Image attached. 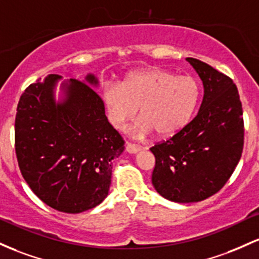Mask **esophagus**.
Masks as SVG:
<instances>
[{
	"mask_svg": "<svg viewBox=\"0 0 259 259\" xmlns=\"http://www.w3.org/2000/svg\"><path fill=\"white\" fill-rule=\"evenodd\" d=\"M139 150H141V148H139L138 145L132 144V143H127V144H126V152H127V153H130V154H136V153H138Z\"/></svg>",
	"mask_w": 259,
	"mask_h": 259,
	"instance_id": "esophagus-1",
	"label": "esophagus"
}]
</instances>
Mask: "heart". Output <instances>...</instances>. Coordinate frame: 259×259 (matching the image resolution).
Wrapping results in <instances>:
<instances>
[{"label": "heart", "mask_w": 259, "mask_h": 259, "mask_svg": "<svg viewBox=\"0 0 259 259\" xmlns=\"http://www.w3.org/2000/svg\"><path fill=\"white\" fill-rule=\"evenodd\" d=\"M200 97L198 80L191 75H176L162 68H147L124 75L120 84H106L103 99L110 123L122 130L143 115L133 131L137 136L161 137L179 133L191 121Z\"/></svg>", "instance_id": "1"}]
</instances>
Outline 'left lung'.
Here are the masks:
<instances>
[{"label":"left lung","mask_w":259,"mask_h":259,"mask_svg":"<svg viewBox=\"0 0 259 259\" xmlns=\"http://www.w3.org/2000/svg\"><path fill=\"white\" fill-rule=\"evenodd\" d=\"M186 60L204 88L198 114L166 142L150 148L154 188L176 203L200 202L222 190L240 161L245 132L242 104L231 78L202 61Z\"/></svg>","instance_id":"8db88e82"}]
</instances>
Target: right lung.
I'll return each instance as SVG.
<instances>
[{
	"instance_id": "right-lung-1",
	"label": "right lung",
	"mask_w": 259,
	"mask_h": 259,
	"mask_svg": "<svg viewBox=\"0 0 259 259\" xmlns=\"http://www.w3.org/2000/svg\"><path fill=\"white\" fill-rule=\"evenodd\" d=\"M61 78L49 74L20 97L16 154L25 182L45 204L77 214L106 198L112 161L123 152L124 142L92 88L98 87L97 77L66 80L61 85L62 100L56 101L55 88Z\"/></svg>"
}]
</instances>
